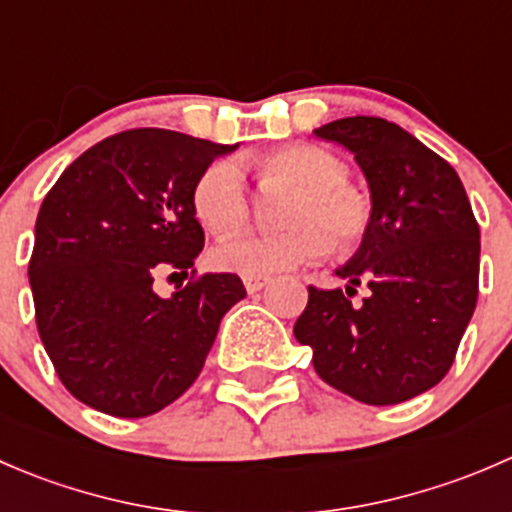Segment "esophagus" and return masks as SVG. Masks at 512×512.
<instances>
[{
  "instance_id": "34e87169",
  "label": "esophagus",
  "mask_w": 512,
  "mask_h": 512,
  "mask_svg": "<svg viewBox=\"0 0 512 512\" xmlns=\"http://www.w3.org/2000/svg\"><path fill=\"white\" fill-rule=\"evenodd\" d=\"M242 282H245V289L250 294H255V292H260L262 287H267V277H242Z\"/></svg>"
}]
</instances>
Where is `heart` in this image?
I'll list each match as a JSON object with an SVG mask.
<instances>
[{
    "instance_id": "1",
    "label": "heart",
    "mask_w": 512,
    "mask_h": 512,
    "mask_svg": "<svg viewBox=\"0 0 512 512\" xmlns=\"http://www.w3.org/2000/svg\"><path fill=\"white\" fill-rule=\"evenodd\" d=\"M260 183L299 188L287 215L294 225L277 235L245 232L215 250V265L242 277H265L319 260L334 245L352 252L369 237L376 203L361 185L347 180L349 168L337 153L312 143H289L247 158ZM195 218L213 235H232L250 220V198L235 160H215L193 185ZM333 237L329 238L328 235Z\"/></svg>"
}]
</instances>
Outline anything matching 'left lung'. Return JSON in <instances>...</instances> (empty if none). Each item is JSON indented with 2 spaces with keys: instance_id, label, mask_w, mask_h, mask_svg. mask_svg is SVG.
Returning a JSON list of instances; mask_svg holds the SVG:
<instances>
[{
  "instance_id": "1",
  "label": "left lung",
  "mask_w": 512,
  "mask_h": 512,
  "mask_svg": "<svg viewBox=\"0 0 512 512\" xmlns=\"http://www.w3.org/2000/svg\"><path fill=\"white\" fill-rule=\"evenodd\" d=\"M354 153L376 218L339 277L353 287H309L294 324L314 371L361 404L391 406L436 386L451 369L478 302L480 230L461 178L409 131L376 116L317 128Z\"/></svg>"
}]
</instances>
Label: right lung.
<instances>
[{"label": "right lung", "mask_w": 512, "mask_h": 512, "mask_svg": "<svg viewBox=\"0 0 512 512\" xmlns=\"http://www.w3.org/2000/svg\"><path fill=\"white\" fill-rule=\"evenodd\" d=\"M235 146L165 128L103 138L61 173L41 203L29 260L36 329L74 399L118 418L173 404L203 371L237 275H198L205 232L193 185ZM189 277L170 300L152 277Z\"/></svg>", "instance_id": "add662e5"}]
</instances>
